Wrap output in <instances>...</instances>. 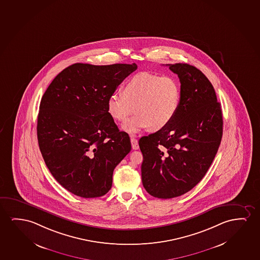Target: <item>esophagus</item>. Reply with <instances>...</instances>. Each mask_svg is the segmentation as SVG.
I'll return each mask as SVG.
<instances>
[{"label": "esophagus", "mask_w": 260, "mask_h": 260, "mask_svg": "<svg viewBox=\"0 0 260 260\" xmlns=\"http://www.w3.org/2000/svg\"><path fill=\"white\" fill-rule=\"evenodd\" d=\"M131 143H132V148L133 150H138L139 149V144H138V141L136 139V138H134V137H131Z\"/></svg>", "instance_id": "obj_1"}]
</instances>
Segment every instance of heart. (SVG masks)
Masks as SVG:
<instances>
[{
    "label": "heart",
    "mask_w": 260,
    "mask_h": 260,
    "mask_svg": "<svg viewBox=\"0 0 260 260\" xmlns=\"http://www.w3.org/2000/svg\"><path fill=\"white\" fill-rule=\"evenodd\" d=\"M181 101V86L172 76L141 72L130 77L123 92H113L107 103L110 117L124 123L132 114L138 113L124 124V130L136 135L142 129L159 130L176 117Z\"/></svg>",
    "instance_id": "obj_1"
}]
</instances>
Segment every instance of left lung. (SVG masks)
Returning a JSON list of instances; mask_svg holds the SVG:
<instances>
[{"label":"left lung","mask_w":260,"mask_h":260,"mask_svg":"<svg viewBox=\"0 0 260 260\" xmlns=\"http://www.w3.org/2000/svg\"><path fill=\"white\" fill-rule=\"evenodd\" d=\"M167 66L179 77V109L166 127L139 140L143 187L159 199L178 197L197 185L223 136L221 104L205 75L185 63Z\"/></svg>","instance_id":"left-lung-1"}]
</instances>
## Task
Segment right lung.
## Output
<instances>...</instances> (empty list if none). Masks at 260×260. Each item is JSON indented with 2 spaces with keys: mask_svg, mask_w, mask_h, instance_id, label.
Masks as SVG:
<instances>
[{
  "mask_svg": "<svg viewBox=\"0 0 260 260\" xmlns=\"http://www.w3.org/2000/svg\"><path fill=\"white\" fill-rule=\"evenodd\" d=\"M136 63L95 66L76 63L63 70L41 100L37 139L52 176L70 192L97 198L112 186L113 171L131 150L107 109L110 95Z\"/></svg>",
  "mask_w": 260,
  "mask_h": 260,
  "instance_id": "obj_1",
  "label": "right lung"
}]
</instances>
